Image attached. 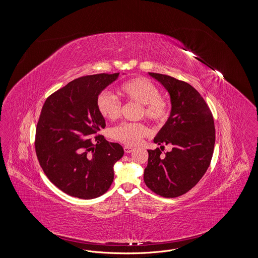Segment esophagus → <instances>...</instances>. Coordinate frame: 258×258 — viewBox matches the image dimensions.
<instances>
[{
    "label": "esophagus",
    "mask_w": 258,
    "mask_h": 258,
    "mask_svg": "<svg viewBox=\"0 0 258 258\" xmlns=\"http://www.w3.org/2000/svg\"><path fill=\"white\" fill-rule=\"evenodd\" d=\"M134 150H135V149L133 147H131V146H124V147H123V151H124V153H126V154L132 153Z\"/></svg>",
    "instance_id": "esophagus-1"
}]
</instances>
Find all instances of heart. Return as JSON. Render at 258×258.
Segmentation results:
<instances>
[{"label": "heart", "mask_w": 258, "mask_h": 258, "mask_svg": "<svg viewBox=\"0 0 258 258\" xmlns=\"http://www.w3.org/2000/svg\"><path fill=\"white\" fill-rule=\"evenodd\" d=\"M120 93L127 101L141 105L140 116L153 123H164L170 115L168 101L160 98L159 88L145 77H135L123 83ZM99 114L111 121L118 119L122 113V102L108 91H102L97 97ZM149 134L147 126L142 123L123 122L111 128L110 137L125 145H136Z\"/></svg>", "instance_id": "obj_1"}]
</instances>
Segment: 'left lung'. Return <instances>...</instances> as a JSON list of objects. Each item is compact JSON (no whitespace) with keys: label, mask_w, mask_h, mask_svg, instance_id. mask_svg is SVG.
I'll return each instance as SVG.
<instances>
[{"label":"left lung","mask_w":258,"mask_h":258,"mask_svg":"<svg viewBox=\"0 0 258 258\" xmlns=\"http://www.w3.org/2000/svg\"><path fill=\"white\" fill-rule=\"evenodd\" d=\"M149 74L162 84L171 99V113L155 137L159 145H171L162 155L161 146L148 150L144 182L160 197L183 196L200 181L214 153L216 131L206 101L188 83L165 74Z\"/></svg>","instance_id":"obj_1"}]
</instances>
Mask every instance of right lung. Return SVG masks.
I'll return each mask as SVG.
<instances>
[{
	"label": "right lung",
	"instance_id": "obj_1",
	"mask_svg": "<svg viewBox=\"0 0 258 258\" xmlns=\"http://www.w3.org/2000/svg\"><path fill=\"white\" fill-rule=\"evenodd\" d=\"M118 74L74 79L46 98L36 128L37 160L50 182L71 197L92 199L113 182V166L123 155L118 143L99 135L105 120L97 108L98 94Z\"/></svg>",
	"mask_w": 258,
	"mask_h": 258
}]
</instances>
